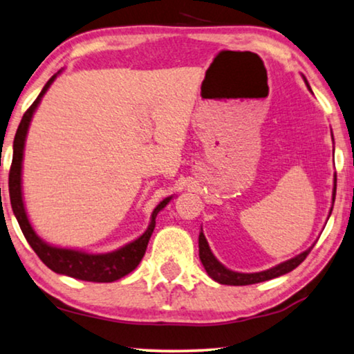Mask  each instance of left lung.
<instances>
[{"label":"left lung","instance_id":"1","mask_svg":"<svg viewBox=\"0 0 354 354\" xmlns=\"http://www.w3.org/2000/svg\"><path fill=\"white\" fill-rule=\"evenodd\" d=\"M335 189H337V176H335V184H334V192H332V205H334L335 200ZM332 211V208H330ZM330 214V213H329ZM312 251V248L307 251H304L302 254L295 256L294 259L286 261L279 266L268 268L266 272H257V273H239V272H232L229 268H225L223 263H221L211 252L208 241L205 239L203 232H200L198 236V254H200V261H202L205 270H207L208 275L218 281L221 284H230V286H246V284H254V283H262L267 281V279L281 277L284 273L294 270L295 267H299L300 263L305 261V257L308 256V252Z\"/></svg>","mask_w":354,"mask_h":354}]
</instances>
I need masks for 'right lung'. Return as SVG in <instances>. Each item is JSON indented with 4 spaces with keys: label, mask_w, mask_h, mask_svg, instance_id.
I'll return each mask as SVG.
<instances>
[{
    "label": "right lung",
    "mask_w": 354,
    "mask_h": 354,
    "mask_svg": "<svg viewBox=\"0 0 354 354\" xmlns=\"http://www.w3.org/2000/svg\"><path fill=\"white\" fill-rule=\"evenodd\" d=\"M57 77L52 76L47 84L42 88L38 98L35 100L33 104L25 111L22 120L17 129L14 138V156H12V165L9 170V197L10 205H12V211L15 218L19 221L20 229H22L26 241L33 248V251L38 254L39 259L46 263L50 270L55 273H62V275L73 277L76 279H84V281H95V283H111L115 279L129 275L131 270H135L136 266L143 259L147 243L154 232L156 227V216L159 211L170 202L171 197L157 205L156 209L152 211V219L147 230L138 240L131 241V243L125 245L118 251L108 252V254H87V252L75 251V250H63V248L50 246L42 241L38 235L35 234L33 227H31L28 218H26L24 200H22V186H20V175H22V159H24V146H25V136L28 131V125L33 115L36 106H38L42 95L46 93L50 84L54 82Z\"/></svg>",
    "instance_id": "right-lung-1"
}]
</instances>
